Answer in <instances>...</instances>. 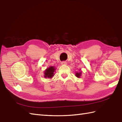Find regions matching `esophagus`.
Segmentation results:
<instances>
[{
    "mask_svg": "<svg viewBox=\"0 0 122 122\" xmlns=\"http://www.w3.org/2000/svg\"><path fill=\"white\" fill-rule=\"evenodd\" d=\"M61 65H66L67 64V62L65 61H63L61 62Z\"/></svg>",
    "mask_w": 122,
    "mask_h": 122,
    "instance_id": "obj_1",
    "label": "esophagus"
}]
</instances>
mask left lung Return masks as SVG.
<instances>
[{"label": "left lung", "instance_id": "8db88e82", "mask_svg": "<svg viewBox=\"0 0 122 122\" xmlns=\"http://www.w3.org/2000/svg\"><path fill=\"white\" fill-rule=\"evenodd\" d=\"M81 71L77 72L76 74V76L77 78H80L81 76Z\"/></svg>", "mask_w": 122, "mask_h": 122}]
</instances>
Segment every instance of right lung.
<instances>
[{"label": "right lung", "mask_w": 122, "mask_h": 122, "mask_svg": "<svg viewBox=\"0 0 122 122\" xmlns=\"http://www.w3.org/2000/svg\"><path fill=\"white\" fill-rule=\"evenodd\" d=\"M55 67L54 66H50L48 67L44 71V77L48 78H52L54 75V71L55 70Z\"/></svg>", "instance_id": "add662e5"}]
</instances>
